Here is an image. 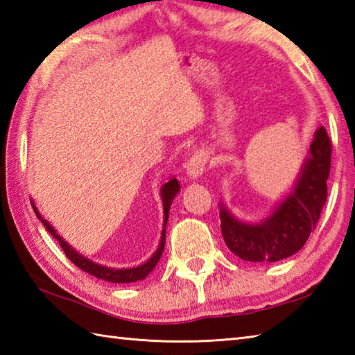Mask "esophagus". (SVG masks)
<instances>
[{
  "instance_id": "34e87169",
  "label": "esophagus",
  "mask_w": 355,
  "mask_h": 355,
  "mask_svg": "<svg viewBox=\"0 0 355 355\" xmlns=\"http://www.w3.org/2000/svg\"><path fill=\"white\" fill-rule=\"evenodd\" d=\"M207 160H209V157H207L205 149L195 150L193 155L191 157V160L187 162V166H186V172H187V177H189V180L198 178L202 175V173H205Z\"/></svg>"
}]
</instances>
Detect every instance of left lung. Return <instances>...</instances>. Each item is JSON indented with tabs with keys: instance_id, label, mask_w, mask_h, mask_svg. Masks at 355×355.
Segmentation results:
<instances>
[{
	"instance_id": "1",
	"label": "left lung",
	"mask_w": 355,
	"mask_h": 355,
	"mask_svg": "<svg viewBox=\"0 0 355 355\" xmlns=\"http://www.w3.org/2000/svg\"><path fill=\"white\" fill-rule=\"evenodd\" d=\"M331 168V141L318 128L291 191L258 223L243 221L220 202L221 233L225 245L248 262H277L290 258L306 243L327 202Z\"/></svg>"
}]
</instances>
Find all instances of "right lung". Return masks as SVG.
I'll use <instances>...</instances> for the list:
<instances>
[{
    "mask_svg": "<svg viewBox=\"0 0 355 355\" xmlns=\"http://www.w3.org/2000/svg\"><path fill=\"white\" fill-rule=\"evenodd\" d=\"M180 192V183L177 182L175 177H172L168 183L163 184L160 195H162V201H163V214H164V220H163V230H162V238H160V244H158V248L155 250V253L150 256V258L143 262L141 266L139 267H132V268H111L107 266H102V263H97L92 259L85 258L84 254H80L79 252L74 250V248L67 243L65 239H62V236H59L56 230L53 229V225L47 221L44 220L42 215L40 214V210L36 209L35 202L32 201V206L36 216L40 218L41 223L44 224V227L47 229L53 238L59 241V245L62 247V250L65 252L67 258H69L74 266L79 267L80 270L87 271L94 277H99L102 281H107V282H114V284H130V282H135V281H143L150 271L155 268V266L158 263L162 258V253H163V248H164V241H166V224H168V218H169V209L173 198H175V195Z\"/></svg>",
    "mask_w": 355,
    "mask_h": 355,
    "instance_id": "1",
    "label": "right lung"
}]
</instances>
